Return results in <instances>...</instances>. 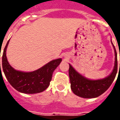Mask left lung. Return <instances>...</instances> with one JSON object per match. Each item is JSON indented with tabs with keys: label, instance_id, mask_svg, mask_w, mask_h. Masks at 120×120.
I'll return each mask as SVG.
<instances>
[{
	"label": "left lung",
	"instance_id": "1",
	"mask_svg": "<svg viewBox=\"0 0 120 120\" xmlns=\"http://www.w3.org/2000/svg\"><path fill=\"white\" fill-rule=\"evenodd\" d=\"M112 43L115 50V66L111 74L105 79L95 80L86 79L78 73L69 64L68 73L71 84L70 86L74 94L85 98H93L102 95L109 88L115 79L118 68L117 53L112 41Z\"/></svg>",
	"mask_w": 120,
	"mask_h": 120
}]
</instances>
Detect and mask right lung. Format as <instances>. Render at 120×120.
Wrapping results in <instances>:
<instances>
[{
    "instance_id": "1",
    "label": "right lung",
    "mask_w": 120,
    "mask_h": 120,
    "mask_svg": "<svg viewBox=\"0 0 120 120\" xmlns=\"http://www.w3.org/2000/svg\"><path fill=\"white\" fill-rule=\"evenodd\" d=\"M9 40L5 47L2 55V69L9 83L20 93L34 94L45 90L50 85L53 72L60 65L62 58L52 60L34 71H18L10 66L7 58L6 50Z\"/></svg>"
}]
</instances>
